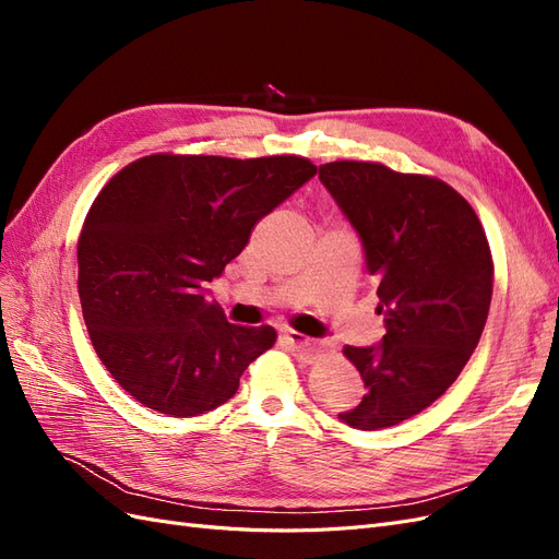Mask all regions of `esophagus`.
<instances>
[{
	"label": "esophagus",
	"instance_id": "esophagus-1",
	"mask_svg": "<svg viewBox=\"0 0 559 559\" xmlns=\"http://www.w3.org/2000/svg\"><path fill=\"white\" fill-rule=\"evenodd\" d=\"M282 337H284V343L289 345V349L296 354V357H300L306 364H312L321 354V343L310 341V337H306V335L284 333Z\"/></svg>",
	"mask_w": 559,
	"mask_h": 559
}]
</instances>
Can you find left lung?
<instances>
[{"instance_id":"obj_1","label":"left lung","mask_w":559,"mask_h":559,"mask_svg":"<svg viewBox=\"0 0 559 559\" xmlns=\"http://www.w3.org/2000/svg\"><path fill=\"white\" fill-rule=\"evenodd\" d=\"M319 181L359 235L386 333L345 347L366 394L337 419L376 431L421 413L460 378L492 300V253L480 218L452 186L380 163L319 165Z\"/></svg>"}]
</instances>
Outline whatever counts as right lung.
<instances>
[{
  "mask_svg": "<svg viewBox=\"0 0 559 559\" xmlns=\"http://www.w3.org/2000/svg\"><path fill=\"white\" fill-rule=\"evenodd\" d=\"M317 175L298 156H146L93 202L79 238V298L99 361L151 411L195 417L235 396L275 329L230 324L207 282L251 228Z\"/></svg>",
  "mask_w": 559,
  "mask_h": 559,
  "instance_id": "add662e5",
  "label": "right lung"
}]
</instances>
